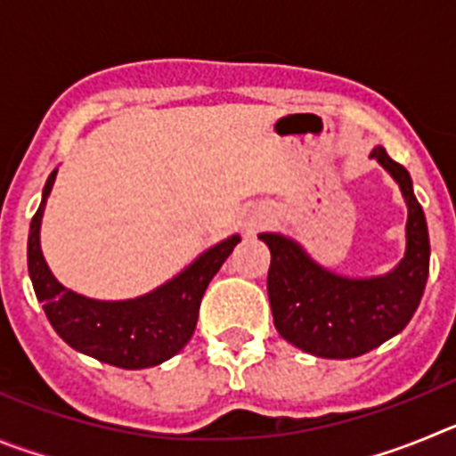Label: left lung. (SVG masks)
<instances>
[{"instance_id":"left-lung-1","label":"left lung","mask_w":456,"mask_h":456,"mask_svg":"<svg viewBox=\"0 0 456 456\" xmlns=\"http://www.w3.org/2000/svg\"><path fill=\"white\" fill-rule=\"evenodd\" d=\"M374 157L400 184L406 209L404 257L388 273L349 278L322 267L299 241L281 232H260L272 251L267 273L269 305L281 338L320 358H356L404 329L418 310L429 276V232L413 193L411 175L384 146Z\"/></svg>"}]
</instances>
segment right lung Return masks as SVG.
I'll use <instances>...</instances> for the list:
<instances>
[{
  "label": "right lung",
  "mask_w": 456,
  "mask_h": 456,
  "mask_svg": "<svg viewBox=\"0 0 456 456\" xmlns=\"http://www.w3.org/2000/svg\"><path fill=\"white\" fill-rule=\"evenodd\" d=\"M56 171L59 168L50 173L43 187L27 241L31 285L52 329L79 354L116 368L143 370L164 363L191 340L205 289L241 237H225L167 283L134 299H91L59 283L40 251V224Z\"/></svg>",
  "instance_id": "add662e5"
}]
</instances>
